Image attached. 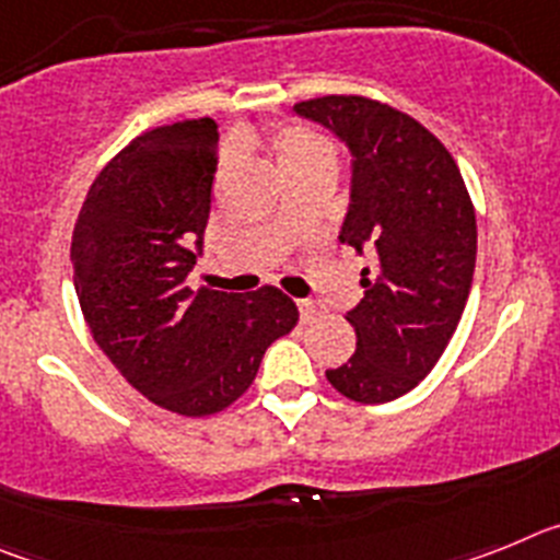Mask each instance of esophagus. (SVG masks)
Returning a JSON list of instances; mask_svg holds the SVG:
<instances>
[{"label": "esophagus", "mask_w": 560, "mask_h": 560, "mask_svg": "<svg viewBox=\"0 0 560 560\" xmlns=\"http://www.w3.org/2000/svg\"><path fill=\"white\" fill-rule=\"evenodd\" d=\"M296 308H300V316H303V323H308V319H314V316L319 314L316 303H311V300H296Z\"/></svg>", "instance_id": "esophagus-1"}]
</instances>
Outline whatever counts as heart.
<instances>
[{"instance_id":"obj_1","label":"heart","mask_w":560,"mask_h":560,"mask_svg":"<svg viewBox=\"0 0 560 560\" xmlns=\"http://www.w3.org/2000/svg\"><path fill=\"white\" fill-rule=\"evenodd\" d=\"M260 142L269 148L283 176L316 165H334V145L303 122H275L260 133Z\"/></svg>"}]
</instances>
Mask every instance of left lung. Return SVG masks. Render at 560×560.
Masks as SVG:
<instances>
[{"mask_svg": "<svg viewBox=\"0 0 560 560\" xmlns=\"http://www.w3.org/2000/svg\"><path fill=\"white\" fill-rule=\"evenodd\" d=\"M355 156L341 241L368 249L364 296L345 319L355 353L325 370L359 404H387L427 378L457 330L477 264V212L457 162L415 117L361 95L296 103Z\"/></svg>", "mask_w": 560, "mask_h": 560, "instance_id": "1", "label": "left lung"}]
</instances>
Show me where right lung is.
<instances>
[{
    "label": "right lung",
    "instance_id": "obj_1",
    "mask_svg": "<svg viewBox=\"0 0 560 560\" xmlns=\"http://www.w3.org/2000/svg\"><path fill=\"white\" fill-rule=\"evenodd\" d=\"M219 131L210 117L133 137L97 173L72 232V277L92 339L151 404L207 418L255 381L266 348L300 319L275 285H187L205 241Z\"/></svg>",
    "mask_w": 560,
    "mask_h": 560
}]
</instances>
